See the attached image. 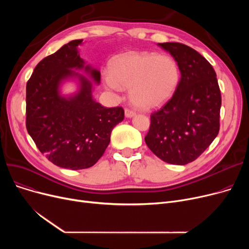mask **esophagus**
<instances>
[{
    "label": "esophagus",
    "mask_w": 249,
    "mask_h": 249,
    "mask_svg": "<svg viewBox=\"0 0 249 249\" xmlns=\"http://www.w3.org/2000/svg\"><path fill=\"white\" fill-rule=\"evenodd\" d=\"M135 112L134 111H132V110H130V109H125V116H126V118H131V117H133V116H135Z\"/></svg>",
    "instance_id": "1"
}]
</instances>
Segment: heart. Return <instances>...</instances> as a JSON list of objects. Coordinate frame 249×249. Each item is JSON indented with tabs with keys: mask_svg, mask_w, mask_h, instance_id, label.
<instances>
[{
	"mask_svg": "<svg viewBox=\"0 0 249 249\" xmlns=\"http://www.w3.org/2000/svg\"><path fill=\"white\" fill-rule=\"evenodd\" d=\"M180 70L171 55L152 52H126L110 61V73L103 83L111 90L129 89V98L141 109H153L165 104L178 89Z\"/></svg>",
	"mask_w": 249,
	"mask_h": 249,
	"instance_id": "heart-1",
	"label": "heart"
}]
</instances>
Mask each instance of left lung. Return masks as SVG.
Masks as SVG:
<instances>
[{
    "instance_id": "left-lung-1",
    "label": "left lung",
    "mask_w": 249,
    "mask_h": 249,
    "mask_svg": "<svg viewBox=\"0 0 249 249\" xmlns=\"http://www.w3.org/2000/svg\"><path fill=\"white\" fill-rule=\"evenodd\" d=\"M159 46L178 63L180 80L172 99L151 114L145 143L161 160L184 165L218 135L221 93L213 67L198 51L178 42Z\"/></svg>"
}]
</instances>
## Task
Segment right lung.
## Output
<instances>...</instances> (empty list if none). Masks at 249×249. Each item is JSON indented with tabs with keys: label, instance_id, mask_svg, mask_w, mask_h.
<instances>
[{
	"label": "right lung",
	"instance_id": "1",
	"mask_svg": "<svg viewBox=\"0 0 249 249\" xmlns=\"http://www.w3.org/2000/svg\"><path fill=\"white\" fill-rule=\"evenodd\" d=\"M83 39L72 40L39 62L26 87V127L36 146L57 166H93L108 147L113 128L123 121L121 107L105 108L93 97L101 73L81 58ZM76 70L85 71L88 78ZM68 81L75 92L62 94Z\"/></svg>",
	"mask_w": 249,
	"mask_h": 249
}]
</instances>
